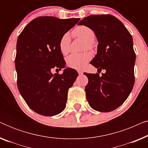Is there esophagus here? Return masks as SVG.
I'll use <instances>...</instances> for the list:
<instances>
[{"label":"esophagus","mask_w":148,"mask_h":148,"mask_svg":"<svg viewBox=\"0 0 148 148\" xmlns=\"http://www.w3.org/2000/svg\"><path fill=\"white\" fill-rule=\"evenodd\" d=\"M77 72H78L79 75H82L83 74V71L82 70H77Z\"/></svg>","instance_id":"34e87169"}]
</instances>
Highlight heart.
Returning a JSON list of instances; mask_svg holds the SVG:
<instances>
[{"instance_id": "1", "label": "heart", "mask_w": 148, "mask_h": 148, "mask_svg": "<svg viewBox=\"0 0 148 148\" xmlns=\"http://www.w3.org/2000/svg\"><path fill=\"white\" fill-rule=\"evenodd\" d=\"M73 35L76 38H80L86 41V47L90 49L94 48L93 41L95 38V33L90 27L86 25H79L73 31ZM71 38L68 33L63 34L59 41V49L62 54H66L70 51ZM92 54L90 52L82 53H73L66 58V64L71 68L82 69L92 59Z\"/></svg>"}]
</instances>
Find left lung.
<instances>
[{
  "label": "left lung",
  "mask_w": 148,
  "mask_h": 148,
  "mask_svg": "<svg viewBox=\"0 0 148 148\" xmlns=\"http://www.w3.org/2000/svg\"><path fill=\"white\" fill-rule=\"evenodd\" d=\"M90 27L98 41L96 55L90 62L100 73L88 77L86 98L95 110L107 112L122 105L135 83V53L133 38L122 22L112 15H92L78 23Z\"/></svg>",
  "instance_id": "obj_1"
}]
</instances>
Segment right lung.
I'll return each mask as SVG.
<instances>
[{
  "mask_svg": "<svg viewBox=\"0 0 148 148\" xmlns=\"http://www.w3.org/2000/svg\"><path fill=\"white\" fill-rule=\"evenodd\" d=\"M79 20L39 17L29 22L18 37L15 60L17 87L26 104L38 114L54 116L65 108L68 90L78 73L71 68L62 74H52L51 69L65 66L59 41Z\"/></svg>",
  "mask_w": 148,
  "mask_h": 148,
  "instance_id": "right-lung-1",
  "label": "right lung"
}]
</instances>
